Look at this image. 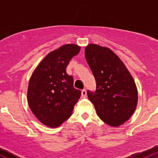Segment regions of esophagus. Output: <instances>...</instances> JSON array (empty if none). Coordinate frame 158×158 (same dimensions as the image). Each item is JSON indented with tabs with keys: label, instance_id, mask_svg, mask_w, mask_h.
Segmentation results:
<instances>
[{
	"label": "esophagus",
	"instance_id": "34e87169",
	"mask_svg": "<svg viewBox=\"0 0 158 158\" xmlns=\"http://www.w3.org/2000/svg\"><path fill=\"white\" fill-rule=\"evenodd\" d=\"M86 95H87V91H86V90L83 89L82 90H81V97H86Z\"/></svg>",
	"mask_w": 158,
	"mask_h": 158
}]
</instances>
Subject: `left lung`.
I'll return each instance as SVG.
<instances>
[{
    "instance_id": "1",
    "label": "left lung",
    "mask_w": 158,
    "mask_h": 158,
    "mask_svg": "<svg viewBox=\"0 0 158 158\" xmlns=\"http://www.w3.org/2000/svg\"><path fill=\"white\" fill-rule=\"evenodd\" d=\"M85 59L97 84L95 92L88 97L103 122L117 127L126 122L137 104L135 80L120 59L109 48L90 44L85 48Z\"/></svg>"
}]
</instances>
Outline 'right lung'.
<instances>
[{
    "mask_svg": "<svg viewBox=\"0 0 158 158\" xmlns=\"http://www.w3.org/2000/svg\"><path fill=\"white\" fill-rule=\"evenodd\" d=\"M80 47L64 44L50 52L40 62L29 81L27 101L40 122L51 128L62 124L71 116L81 90L73 88V78L66 68Z\"/></svg>",
    "mask_w": 158,
    "mask_h": 158,
    "instance_id": "obj_1",
    "label": "right lung"
}]
</instances>
